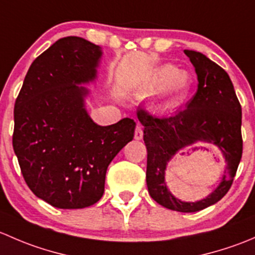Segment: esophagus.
<instances>
[{"label": "esophagus", "instance_id": "1", "mask_svg": "<svg viewBox=\"0 0 255 255\" xmlns=\"http://www.w3.org/2000/svg\"><path fill=\"white\" fill-rule=\"evenodd\" d=\"M142 138H143V129H142V127L138 125L137 128H135V132H134V139L135 140H140Z\"/></svg>", "mask_w": 255, "mask_h": 255}]
</instances>
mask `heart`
Returning <instances> with one entry per match:
<instances>
[{
  "instance_id": "obj_1",
  "label": "heart",
  "mask_w": 255,
  "mask_h": 255,
  "mask_svg": "<svg viewBox=\"0 0 255 255\" xmlns=\"http://www.w3.org/2000/svg\"><path fill=\"white\" fill-rule=\"evenodd\" d=\"M194 87L191 74L171 64L159 66L148 80L146 89L154 91V97L161 109L173 110L189 100Z\"/></svg>"
}]
</instances>
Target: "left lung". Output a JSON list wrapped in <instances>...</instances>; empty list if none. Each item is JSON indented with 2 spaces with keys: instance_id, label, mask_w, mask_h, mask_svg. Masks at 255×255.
<instances>
[{
  "instance_id": "8db88e82",
  "label": "left lung",
  "mask_w": 255,
  "mask_h": 255,
  "mask_svg": "<svg viewBox=\"0 0 255 255\" xmlns=\"http://www.w3.org/2000/svg\"><path fill=\"white\" fill-rule=\"evenodd\" d=\"M197 74V91L184 110L166 117L137 112L146 145V186L151 199L177 212H197L220 201L228 192L242 158V107L228 74L202 53L184 50ZM194 143H212L226 161L218 187L199 202H182L171 194L166 166L179 151Z\"/></svg>"
}]
</instances>
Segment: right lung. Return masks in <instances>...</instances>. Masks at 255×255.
Returning <instances> with one entry per match:
<instances>
[{"mask_svg": "<svg viewBox=\"0 0 255 255\" xmlns=\"http://www.w3.org/2000/svg\"><path fill=\"white\" fill-rule=\"evenodd\" d=\"M104 53L80 37L56 40L32 63L14 105L13 149L33 194L64 210L105 191L110 163L134 137V121L94 122L86 110Z\"/></svg>", "mask_w": 255, "mask_h": 255, "instance_id": "1", "label": "right lung"}]
</instances>
